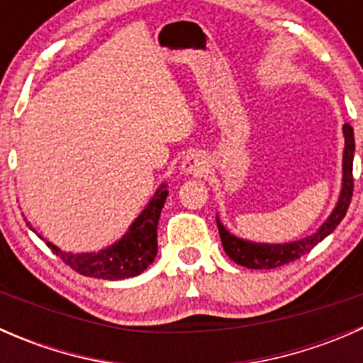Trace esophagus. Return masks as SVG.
<instances>
[{"instance_id": "1", "label": "esophagus", "mask_w": 363, "mask_h": 363, "mask_svg": "<svg viewBox=\"0 0 363 363\" xmlns=\"http://www.w3.org/2000/svg\"><path fill=\"white\" fill-rule=\"evenodd\" d=\"M181 170L186 175H200L205 170V160L200 152H189L181 163Z\"/></svg>"}]
</instances>
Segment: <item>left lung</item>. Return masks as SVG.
<instances>
[{"label":"left lung","instance_id":"left-lung-1","mask_svg":"<svg viewBox=\"0 0 363 363\" xmlns=\"http://www.w3.org/2000/svg\"><path fill=\"white\" fill-rule=\"evenodd\" d=\"M344 135V155H342V188L337 203L334 211L328 216L327 221L309 237H303L300 240L284 244H267V242H251L240 237L230 233L225 226L221 225L219 218L216 216L219 228V237H221L223 250L226 255L237 263V265L247 267V269H276V267L286 265V263L295 262L300 256L307 255L318 242L330 235L342 218L346 216L347 207L351 203V195H353V156H354V135L353 128L350 124L342 126Z\"/></svg>","mask_w":363,"mask_h":363}]
</instances>
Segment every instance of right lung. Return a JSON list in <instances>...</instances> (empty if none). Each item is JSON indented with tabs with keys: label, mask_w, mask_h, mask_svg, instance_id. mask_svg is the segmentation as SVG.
Here are the masks:
<instances>
[{
	"label": "right lung",
	"mask_w": 363,
	"mask_h": 363,
	"mask_svg": "<svg viewBox=\"0 0 363 363\" xmlns=\"http://www.w3.org/2000/svg\"><path fill=\"white\" fill-rule=\"evenodd\" d=\"M167 196L168 189L163 182L156 189L155 196L145 205L144 211L131 223L128 232L105 250L93 252H67L61 251L52 242H47V246L67 265L82 276L105 281H119L138 276L155 262L156 255H158V223ZM31 230L35 232V228Z\"/></svg>",
	"instance_id": "right-lung-1"
}]
</instances>
